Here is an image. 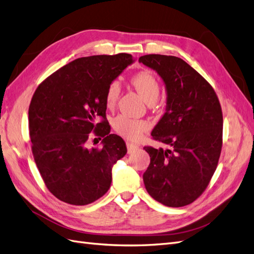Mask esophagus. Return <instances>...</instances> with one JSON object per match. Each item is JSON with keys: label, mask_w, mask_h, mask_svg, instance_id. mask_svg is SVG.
<instances>
[{"label": "esophagus", "mask_w": 254, "mask_h": 254, "mask_svg": "<svg viewBox=\"0 0 254 254\" xmlns=\"http://www.w3.org/2000/svg\"><path fill=\"white\" fill-rule=\"evenodd\" d=\"M127 149H128V153H131L133 151H135L136 149H139V146L133 144V143H130V142H127Z\"/></svg>", "instance_id": "esophagus-1"}]
</instances>
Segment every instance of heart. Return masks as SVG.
Here are the masks:
<instances>
[{
  "instance_id": "heart-1",
  "label": "heart",
  "mask_w": 254,
  "mask_h": 254,
  "mask_svg": "<svg viewBox=\"0 0 254 254\" xmlns=\"http://www.w3.org/2000/svg\"><path fill=\"white\" fill-rule=\"evenodd\" d=\"M131 82L139 94L146 103L156 102L159 96L160 86L157 78L152 73L143 71L137 73L131 78ZM122 92L121 82L113 80L106 93V103L108 107H113L119 101ZM113 128L120 135L129 140H136L148 129V124L145 121L130 119L126 115H119L113 121Z\"/></svg>"
}]
</instances>
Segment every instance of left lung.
I'll use <instances>...</instances> for the list:
<instances>
[{
  "mask_svg": "<svg viewBox=\"0 0 254 254\" xmlns=\"http://www.w3.org/2000/svg\"><path fill=\"white\" fill-rule=\"evenodd\" d=\"M139 63L162 78L163 117L151 131L168 148L144 147L150 164L143 175L148 194L166 206L195 201L216 170L222 145V112L211 84L181 58L145 55Z\"/></svg>",
  "mask_w": 254,
  "mask_h": 254,
  "instance_id": "left-lung-1",
  "label": "left lung"
}]
</instances>
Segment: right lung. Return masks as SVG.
<instances>
[{"label":"right lung","instance_id":"obj_1","mask_svg":"<svg viewBox=\"0 0 254 254\" xmlns=\"http://www.w3.org/2000/svg\"><path fill=\"white\" fill-rule=\"evenodd\" d=\"M133 63L125 53L75 59L34 93L28 109L33 155L45 186L59 200L86 205L108 191L112 167L127 147L121 136L110 133L106 93ZM99 117L104 120L96 123ZM92 131L103 137L101 149L87 147Z\"/></svg>","mask_w":254,"mask_h":254}]
</instances>
